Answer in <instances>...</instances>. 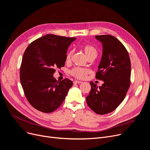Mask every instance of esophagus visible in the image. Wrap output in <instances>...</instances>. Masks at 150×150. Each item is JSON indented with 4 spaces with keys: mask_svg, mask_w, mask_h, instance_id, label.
Masks as SVG:
<instances>
[{
    "mask_svg": "<svg viewBox=\"0 0 150 150\" xmlns=\"http://www.w3.org/2000/svg\"><path fill=\"white\" fill-rule=\"evenodd\" d=\"M81 83H82V81H78V80L74 81V84H80Z\"/></svg>",
    "mask_w": 150,
    "mask_h": 150,
    "instance_id": "34e87169",
    "label": "esophagus"
}]
</instances>
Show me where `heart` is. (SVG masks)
I'll list each match as a JSON object with an SVG mask.
<instances>
[{
	"label": "heart",
	"instance_id": "b5f03b06",
	"mask_svg": "<svg viewBox=\"0 0 150 150\" xmlns=\"http://www.w3.org/2000/svg\"><path fill=\"white\" fill-rule=\"evenodd\" d=\"M82 49L88 58H89L92 57H96L97 52L96 49L95 47L93 46L89 45V44H86L82 47ZM73 54V52L71 50L69 51L67 55H66V61H69L70 60L71 58H72ZM88 73V70L85 68H81V67H75L72 70L70 71V74L72 76H75V78H79V79H83L87 75Z\"/></svg>",
	"mask_w": 150,
	"mask_h": 150
}]
</instances>
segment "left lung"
<instances>
[{"label":"left lung","mask_w":150,"mask_h":150,"mask_svg":"<svg viewBox=\"0 0 150 150\" xmlns=\"http://www.w3.org/2000/svg\"><path fill=\"white\" fill-rule=\"evenodd\" d=\"M103 50L96 78L103 81L101 86L90 83L91 89L86 101L96 113L111 112L124 100L130 86L131 61L122 43L111 35H98Z\"/></svg>","instance_id":"obj_1"}]
</instances>
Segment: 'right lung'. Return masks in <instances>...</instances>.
Instances as JSON below:
<instances>
[{
    "label": "right lung",
    "mask_w": 150,
    "mask_h": 150,
    "mask_svg": "<svg viewBox=\"0 0 150 150\" xmlns=\"http://www.w3.org/2000/svg\"><path fill=\"white\" fill-rule=\"evenodd\" d=\"M75 39L48 34L33 41L23 53L21 83L27 100L38 111H55L72 87V81H57L53 74L56 68L64 66L68 47Z\"/></svg>",
    "instance_id": "add662e5"
}]
</instances>
